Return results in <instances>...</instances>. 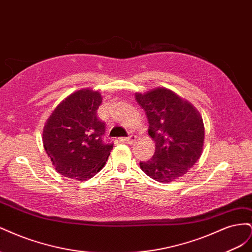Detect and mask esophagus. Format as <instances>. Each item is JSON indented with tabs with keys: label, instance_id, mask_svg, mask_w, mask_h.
Instances as JSON below:
<instances>
[{
	"label": "esophagus",
	"instance_id": "esophagus-1",
	"mask_svg": "<svg viewBox=\"0 0 252 252\" xmlns=\"http://www.w3.org/2000/svg\"><path fill=\"white\" fill-rule=\"evenodd\" d=\"M134 136L133 135H130V136H128V138H121L120 140H121V142H123V143H127V144H132L133 142H134Z\"/></svg>",
	"mask_w": 252,
	"mask_h": 252
}]
</instances>
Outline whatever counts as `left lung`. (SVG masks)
<instances>
[{"label": "left lung", "instance_id": "left-lung-1", "mask_svg": "<svg viewBox=\"0 0 252 252\" xmlns=\"http://www.w3.org/2000/svg\"><path fill=\"white\" fill-rule=\"evenodd\" d=\"M149 123L148 133L156 152L141 169L159 183L179 179L200 158L204 145V124L200 112L173 91L157 88L135 94Z\"/></svg>", "mask_w": 252, "mask_h": 252}]
</instances>
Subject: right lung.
Returning <instances> with one entry per match:
<instances>
[{"label": "right lung", "instance_id": "1", "mask_svg": "<svg viewBox=\"0 0 252 252\" xmlns=\"http://www.w3.org/2000/svg\"><path fill=\"white\" fill-rule=\"evenodd\" d=\"M101 103L97 91H75L57 106L44 126V148L66 178L86 181L107 161L113 143L103 140L106 126L96 116Z\"/></svg>", "mask_w": 252, "mask_h": 252}]
</instances>
